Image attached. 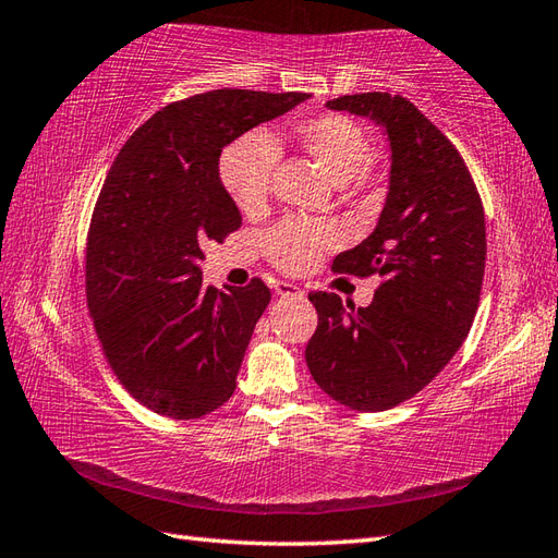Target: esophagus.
Here are the masks:
<instances>
[{
  "mask_svg": "<svg viewBox=\"0 0 558 558\" xmlns=\"http://www.w3.org/2000/svg\"><path fill=\"white\" fill-rule=\"evenodd\" d=\"M276 292L280 294V298H302L304 294V290L294 286V282H278Z\"/></svg>",
  "mask_w": 558,
  "mask_h": 558,
  "instance_id": "obj_1",
  "label": "esophagus"
}]
</instances>
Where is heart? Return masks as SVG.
<instances>
[{
    "label": "heart",
    "instance_id": "b5f03b06",
    "mask_svg": "<svg viewBox=\"0 0 558 558\" xmlns=\"http://www.w3.org/2000/svg\"><path fill=\"white\" fill-rule=\"evenodd\" d=\"M290 136L333 184H348L366 170L372 160L369 136L345 114H318L290 126ZM278 165V146L266 132H246L222 150L220 180L232 201L244 213L266 206L270 177ZM330 228L312 220H286L268 234L270 260L282 270L298 272L314 264L330 242Z\"/></svg>",
    "mask_w": 558,
    "mask_h": 558
}]
</instances>
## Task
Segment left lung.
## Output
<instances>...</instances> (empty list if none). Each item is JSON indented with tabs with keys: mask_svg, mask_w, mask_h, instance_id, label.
<instances>
[{
	"mask_svg": "<svg viewBox=\"0 0 558 558\" xmlns=\"http://www.w3.org/2000/svg\"><path fill=\"white\" fill-rule=\"evenodd\" d=\"M326 108L369 117L390 144L388 194L374 232L333 268L384 276L369 306L314 292L318 326L304 350L316 386L340 405L381 412L453 360L475 322L487 228L456 146L402 96L357 93Z\"/></svg>",
	"mask_w": 558,
	"mask_h": 558,
	"instance_id": "left-lung-1",
	"label": "left lung"
}]
</instances>
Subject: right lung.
<instances>
[{
	"label": "right lung",
	"instance_id": "obj_1",
	"mask_svg": "<svg viewBox=\"0 0 558 558\" xmlns=\"http://www.w3.org/2000/svg\"><path fill=\"white\" fill-rule=\"evenodd\" d=\"M310 93L222 88L168 105L129 136L93 210L86 294L122 386L153 412L198 420L234 393L270 290L204 286V246L240 230L220 153Z\"/></svg>",
	"mask_w": 558,
	"mask_h": 558
}]
</instances>
